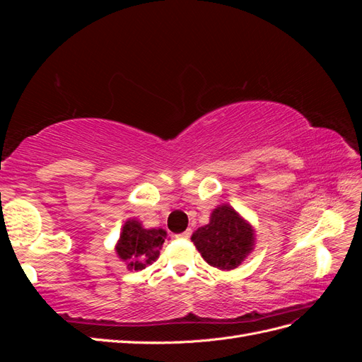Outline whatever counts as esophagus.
<instances>
[{
  "mask_svg": "<svg viewBox=\"0 0 362 362\" xmlns=\"http://www.w3.org/2000/svg\"><path fill=\"white\" fill-rule=\"evenodd\" d=\"M190 234H192V229H187V231H184L182 234H178L177 237L181 238V240H189V238H190Z\"/></svg>",
  "mask_w": 362,
  "mask_h": 362,
  "instance_id": "obj_1",
  "label": "esophagus"
}]
</instances>
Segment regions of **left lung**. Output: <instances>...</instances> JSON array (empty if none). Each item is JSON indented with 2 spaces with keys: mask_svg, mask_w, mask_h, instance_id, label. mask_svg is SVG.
Instances as JSON below:
<instances>
[{
  "mask_svg": "<svg viewBox=\"0 0 362 362\" xmlns=\"http://www.w3.org/2000/svg\"><path fill=\"white\" fill-rule=\"evenodd\" d=\"M192 242L208 264L221 270H231L252 250L254 231L234 208L221 205L211 213L210 223L194 231Z\"/></svg>",
  "mask_w": 362,
  "mask_h": 362,
  "instance_id": "obj_1",
  "label": "left lung"
}]
</instances>
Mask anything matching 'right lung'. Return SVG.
<instances>
[{
  "label": "right lung",
  "instance_id": "obj_1",
  "mask_svg": "<svg viewBox=\"0 0 362 362\" xmlns=\"http://www.w3.org/2000/svg\"><path fill=\"white\" fill-rule=\"evenodd\" d=\"M164 238L166 231L163 229H144L139 222L128 221L124 225L116 252L122 259H128L129 269L141 270L158 258Z\"/></svg>",
  "mask_w": 362,
  "mask_h": 362
}]
</instances>
